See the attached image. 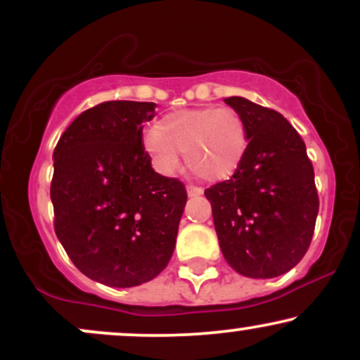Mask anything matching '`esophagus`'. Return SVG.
Listing matches in <instances>:
<instances>
[{
    "mask_svg": "<svg viewBox=\"0 0 360 360\" xmlns=\"http://www.w3.org/2000/svg\"><path fill=\"white\" fill-rule=\"evenodd\" d=\"M188 196H189V198H200V196H203V189L196 188V186H188Z\"/></svg>",
    "mask_w": 360,
    "mask_h": 360,
    "instance_id": "obj_1",
    "label": "esophagus"
}]
</instances>
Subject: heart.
I'll return each mask as SVG.
<instances>
[{"mask_svg":"<svg viewBox=\"0 0 360 360\" xmlns=\"http://www.w3.org/2000/svg\"><path fill=\"white\" fill-rule=\"evenodd\" d=\"M249 135L238 111L218 106L177 110L166 115L143 135V150L160 174L179 166L181 150L205 179H226L240 167Z\"/></svg>","mask_w":360,"mask_h":360,"instance_id":"b5f03b06","label":"heart"}]
</instances>
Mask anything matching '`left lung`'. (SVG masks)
Segmentation results:
<instances>
[{
  "label": "left lung",
  "instance_id": "obj_1",
  "mask_svg": "<svg viewBox=\"0 0 360 360\" xmlns=\"http://www.w3.org/2000/svg\"><path fill=\"white\" fill-rule=\"evenodd\" d=\"M225 103L245 122L249 146L233 176L205 196L230 267L245 278H276L291 271L311 242L315 172L307 146L283 115L242 96Z\"/></svg>",
  "mask_w": 360,
  "mask_h": 360
}]
</instances>
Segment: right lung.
<instances>
[{
  "label": "right lung",
  "instance_id": "obj_1",
  "mask_svg": "<svg viewBox=\"0 0 360 360\" xmlns=\"http://www.w3.org/2000/svg\"><path fill=\"white\" fill-rule=\"evenodd\" d=\"M155 103L106 101L81 113L53 150L56 233L82 274L131 288L160 274L176 247L188 194L152 169L143 123Z\"/></svg>",
  "mask_w": 360,
  "mask_h": 360
}]
</instances>
